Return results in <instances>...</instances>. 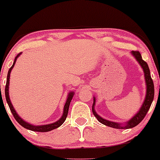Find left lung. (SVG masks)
I'll return each mask as SVG.
<instances>
[{"label":"left lung","mask_w":160,"mask_h":160,"mask_svg":"<svg viewBox=\"0 0 160 160\" xmlns=\"http://www.w3.org/2000/svg\"><path fill=\"white\" fill-rule=\"evenodd\" d=\"M132 54L135 56V58H136V60L138 62V63L140 64L141 68H143V71L144 72V77H145V80H146V86H147V93H146V97H145L144 102L142 104V107L141 108L140 111L138 112L136 115L134 116L129 121H128L127 123L125 126H122V124L117 123V122H111V121L104 120V119L102 118L100 116L97 114L95 113V109H94V105H95V98L93 99V104H92V111L93 114L95 117L97 118L99 122L105 125V126H110V127L115 128H131L136 126L137 125H138L141 121L143 120V119L144 118L145 116H146L148 111H149L150 105H151L152 102L153 100L154 97V85L153 80H152L151 76H150V69L148 67V63L146 62H144V60L141 58V53L139 52V51H132Z\"/></svg>","instance_id":"8db88e82"}]
</instances>
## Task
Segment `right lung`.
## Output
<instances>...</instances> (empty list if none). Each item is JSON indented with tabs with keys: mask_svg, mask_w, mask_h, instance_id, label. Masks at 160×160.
<instances>
[{
	"mask_svg": "<svg viewBox=\"0 0 160 160\" xmlns=\"http://www.w3.org/2000/svg\"><path fill=\"white\" fill-rule=\"evenodd\" d=\"M21 54V52H19L17 56H16L15 60H14L13 65L11 66V68L9 70L8 74H7V83H6V86H5V97H6V100L7 104H8L9 107H10V111L11 113H12V116L14 117V118L16 119V120L22 126H23L24 128H27V129L32 130V131H34V132H49L51 130L55 129V128L59 127L61 125H62L64 122H65L66 120V117L68 116V109H69V105L70 103L71 102V99L73 98V95H74V92H70L68 94V96L67 101H66V103L65 104V107H64V112H63V115L61 117L60 120H58V121H56V122L54 123H51V124H48V125H43V126H33V125L28 123V122L24 121L21 117H19V116L16 113V112L14 109L13 107H12V104H11L10 100V97H9V83H10V72L12 71V68H13L14 65H15L16 58L19 57V55Z\"/></svg>",
	"mask_w": 160,
	"mask_h": 160,
	"instance_id": "1",
	"label": "right lung"
}]
</instances>
